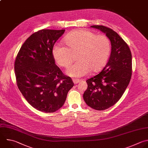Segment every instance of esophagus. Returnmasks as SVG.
Here are the masks:
<instances>
[{
    "label": "esophagus",
    "mask_w": 148,
    "mask_h": 148,
    "mask_svg": "<svg viewBox=\"0 0 148 148\" xmlns=\"http://www.w3.org/2000/svg\"><path fill=\"white\" fill-rule=\"evenodd\" d=\"M73 82L75 84H77L79 82H81V80L79 79H76V78H73Z\"/></svg>",
    "instance_id": "34e87169"
}]
</instances>
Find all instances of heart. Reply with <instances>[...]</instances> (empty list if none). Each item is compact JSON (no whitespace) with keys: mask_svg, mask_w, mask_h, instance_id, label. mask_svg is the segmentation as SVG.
Returning <instances> with one entry per match:
<instances>
[{"mask_svg":"<svg viewBox=\"0 0 148 148\" xmlns=\"http://www.w3.org/2000/svg\"><path fill=\"white\" fill-rule=\"evenodd\" d=\"M65 41L68 46L56 43L52 49L56 62L63 67H68L78 53L77 61L67 70L74 77L87 75L90 70H101L107 62L111 51L110 39L105 35H97L86 30H77L69 34Z\"/></svg>","mask_w":148,"mask_h":148,"instance_id":"1","label":"heart"}]
</instances>
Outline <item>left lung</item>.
<instances>
[{
    "instance_id": "1",
    "label": "left lung",
    "mask_w": 148,
    "mask_h": 148,
    "mask_svg": "<svg viewBox=\"0 0 148 148\" xmlns=\"http://www.w3.org/2000/svg\"><path fill=\"white\" fill-rule=\"evenodd\" d=\"M110 39L112 52L102 71L86 81L88 88L83 97L85 103L97 110H106L116 103L128 86L132 75V55L127 43L112 29L92 25Z\"/></svg>"
}]
</instances>
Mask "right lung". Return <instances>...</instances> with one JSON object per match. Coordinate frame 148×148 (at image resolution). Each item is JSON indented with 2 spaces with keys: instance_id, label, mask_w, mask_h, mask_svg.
I'll use <instances>...</instances> for the list:
<instances>
[{
  "instance_id": "obj_1",
  "label": "right lung",
  "mask_w": 148,
  "mask_h": 148,
  "mask_svg": "<svg viewBox=\"0 0 148 148\" xmlns=\"http://www.w3.org/2000/svg\"><path fill=\"white\" fill-rule=\"evenodd\" d=\"M64 29H41L23 44L16 56L14 71L17 86L35 109L53 113L64 105L74 86L55 64L52 49Z\"/></svg>"
}]
</instances>
